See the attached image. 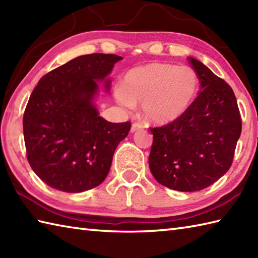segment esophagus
I'll use <instances>...</instances> for the list:
<instances>
[{"label":"esophagus","mask_w":258,"mask_h":258,"mask_svg":"<svg viewBox=\"0 0 258 258\" xmlns=\"http://www.w3.org/2000/svg\"><path fill=\"white\" fill-rule=\"evenodd\" d=\"M142 128H143V126H142V125L139 124V123H134V124L132 125V127H131V132L134 133V132H136V131L142 130Z\"/></svg>","instance_id":"34e87169"}]
</instances>
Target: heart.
I'll return each instance as SVG.
<instances>
[{"label":"heart","mask_w":258,"mask_h":258,"mask_svg":"<svg viewBox=\"0 0 258 258\" xmlns=\"http://www.w3.org/2000/svg\"><path fill=\"white\" fill-rule=\"evenodd\" d=\"M198 90L199 78L192 68L152 62L130 69L115 88L114 97L125 107L141 103L145 120L166 125L186 113Z\"/></svg>","instance_id":"1"}]
</instances>
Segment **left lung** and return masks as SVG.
Wrapping results in <instances>:
<instances>
[{
  "label": "left lung",
  "instance_id": "obj_1",
  "mask_svg": "<svg viewBox=\"0 0 258 258\" xmlns=\"http://www.w3.org/2000/svg\"><path fill=\"white\" fill-rule=\"evenodd\" d=\"M189 60L200 80V93L179 119L151 128L153 144L149 156L154 179L182 192L203 190L229 170L241 133L230 86L199 60Z\"/></svg>",
  "mask_w": 258,
  "mask_h": 258
}]
</instances>
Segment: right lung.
<instances>
[{
	"label": "right lung",
	"instance_id": "obj_1",
	"mask_svg": "<svg viewBox=\"0 0 258 258\" xmlns=\"http://www.w3.org/2000/svg\"><path fill=\"white\" fill-rule=\"evenodd\" d=\"M123 58L93 53L70 60L39 80L23 115L28 161L44 183L77 194L99 185L131 123H110L95 100L106 93L109 75Z\"/></svg>",
	"mask_w": 258,
	"mask_h": 258
}]
</instances>
